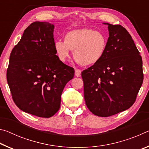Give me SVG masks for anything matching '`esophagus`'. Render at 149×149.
<instances>
[{"instance_id":"obj_1","label":"esophagus","mask_w":149,"mask_h":149,"mask_svg":"<svg viewBox=\"0 0 149 149\" xmlns=\"http://www.w3.org/2000/svg\"><path fill=\"white\" fill-rule=\"evenodd\" d=\"M81 70L77 68L75 69V75L77 77L81 76Z\"/></svg>"}]
</instances>
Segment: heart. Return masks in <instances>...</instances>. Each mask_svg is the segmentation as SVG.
I'll return each instance as SVG.
<instances>
[{
  "label": "heart",
  "instance_id": "b5f03b06",
  "mask_svg": "<svg viewBox=\"0 0 149 149\" xmlns=\"http://www.w3.org/2000/svg\"><path fill=\"white\" fill-rule=\"evenodd\" d=\"M107 37L100 31L88 28L74 29L64 35V41L57 40L54 48L58 59L65 62L74 50V57L82 65L97 64L104 56L107 48Z\"/></svg>",
  "mask_w": 149,
  "mask_h": 149
}]
</instances>
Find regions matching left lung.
<instances>
[{"label": "left lung", "mask_w": 149, "mask_h": 149, "mask_svg": "<svg viewBox=\"0 0 149 149\" xmlns=\"http://www.w3.org/2000/svg\"><path fill=\"white\" fill-rule=\"evenodd\" d=\"M108 25L104 56L81 72L84 98L93 114L108 117L134 104L143 84V61L132 37L121 25Z\"/></svg>", "instance_id": "obj_1"}]
</instances>
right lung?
I'll return each mask as SVG.
<instances>
[{
  "instance_id": "add662e5",
  "label": "right lung",
  "mask_w": 149,
  "mask_h": 149,
  "mask_svg": "<svg viewBox=\"0 0 149 149\" xmlns=\"http://www.w3.org/2000/svg\"><path fill=\"white\" fill-rule=\"evenodd\" d=\"M53 31L54 25L48 22L30 24L12 50L6 72L16 105L41 118L58 112L63 89L75 72L56 55Z\"/></svg>"
}]
</instances>
